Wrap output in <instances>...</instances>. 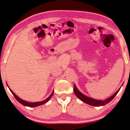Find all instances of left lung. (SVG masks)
I'll use <instances>...</instances> for the list:
<instances>
[{
  "label": "left lung",
  "mask_w": 130,
  "mask_h": 130,
  "mask_svg": "<svg viewBox=\"0 0 130 130\" xmlns=\"http://www.w3.org/2000/svg\"><path fill=\"white\" fill-rule=\"evenodd\" d=\"M120 89H119L117 90V91L115 92L112 96H111V97L109 98H108L107 99H106V100L100 101V100H95V99H92L89 97H88L84 95L77 89V88H76L75 85H74V93H75V95H76V96H77L79 99H80L81 101H82L83 102L86 103V104H88L89 105H90L95 106H104V105H105L106 104H108V103L111 102V101L114 98V97L117 95V94L118 93V92H119Z\"/></svg>",
  "instance_id": "obj_1"
}]
</instances>
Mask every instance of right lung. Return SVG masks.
<instances>
[{
	"instance_id": "obj_1",
	"label": "right lung",
	"mask_w": 130,
	"mask_h": 130,
	"mask_svg": "<svg viewBox=\"0 0 130 130\" xmlns=\"http://www.w3.org/2000/svg\"><path fill=\"white\" fill-rule=\"evenodd\" d=\"M9 87V86H8ZM9 90H10V92H12V93L13 94V95L14 96V97L15 98V99H17V100L18 101V102L21 104L23 105L24 106H29V107H35V106H40V105H43L44 104H45V103H47L48 101L51 98V97L53 96V93H54V91H53L52 93L51 94V95L48 98L45 99V100L44 101H40V102H28L27 101H24L22 100V99H21L19 98L18 96H17V95H15V93H13V92L12 91V90L10 89L9 88Z\"/></svg>"
}]
</instances>
